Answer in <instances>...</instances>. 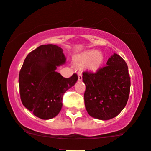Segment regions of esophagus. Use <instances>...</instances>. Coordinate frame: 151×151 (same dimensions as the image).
<instances>
[{
    "instance_id": "34e87169",
    "label": "esophagus",
    "mask_w": 151,
    "mask_h": 151,
    "mask_svg": "<svg viewBox=\"0 0 151 151\" xmlns=\"http://www.w3.org/2000/svg\"><path fill=\"white\" fill-rule=\"evenodd\" d=\"M83 80V75H82L81 73H79L78 74V80L79 81H81Z\"/></svg>"
}]
</instances>
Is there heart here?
Wrapping results in <instances>:
<instances>
[{"label": "heart", "instance_id": "1", "mask_svg": "<svg viewBox=\"0 0 151 151\" xmlns=\"http://www.w3.org/2000/svg\"><path fill=\"white\" fill-rule=\"evenodd\" d=\"M74 61L79 66H85L87 64L89 69L96 70L102 65L104 57L99 52L91 50L77 56Z\"/></svg>", "mask_w": 151, "mask_h": 151}]
</instances>
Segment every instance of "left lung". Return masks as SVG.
Here are the masks:
<instances>
[{
    "label": "left lung",
    "instance_id": "obj_1",
    "mask_svg": "<svg viewBox=\"0 0 151 151\" xmlns=\"http://www.w3.org/2000/svg\"><path fill=\"white\" fill-rule=\"evenodd\" d=\"M85 105L87 112L96 119H112L126 106L131 81L126 61L114 53L106 66L96 72L84 71Z\"/></svg>",
    "mask_w": 151,
    "mask_h": 151
}]
</instances>
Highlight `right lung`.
Wrapping results in <instances>:
<instances>
[{
	"label": "right lung",
	"instance_id": "1",
	"mask_svg": "<svg viewBox=\"0 0 151 151\" xmlns=\"http://www.w3.org/2000/svg\"><path fill=\"white\" fill-rule=\"evenodd\" d=\"M66 62L63 50L54 45H41L25 58L19 74L22 104L43 120L54 118L62 107L63 96L77 81V74L65 78L55 71Z\"/></svg>",
	"mask_w": 151,
	"mask_h": 151
}]
</instances>
